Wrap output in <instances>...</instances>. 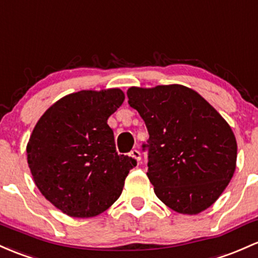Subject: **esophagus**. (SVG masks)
Listing matches in <instances>:
<instances>
[{
  "instance_id": "esophagus-1",
  "label": "esophagus",
  "mask_w": 258,
  "mask_h": 258,
  "mask_svg": "<svg viewBox=\"0 0 258 258\" xmlns=\"http://www.w3.org/2000/svg\"><path fill=\"white\" fill-rule=\"evenodd\" d=\"M131 157L135 158V159H137L138 161H140L141 158H142V157H141V152L137 151V149H134V151L131 152Z\"/></svg>"
}]
</instances>
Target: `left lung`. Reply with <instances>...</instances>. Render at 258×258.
Wrapping results in <instances>:
<instances>
[{"label": "left lung", "instance_id": "8db88e82", "mask_svg": "<svg viewBox=\"0 0 258 258\" xmlns=\"http://www.w3.org/2000/svg\"><path fill=\"white\" fill-rule=\"evenodd\" d=\"M128 104L149 134L148 179L161 202L194 216L211 207L233 177L237 144L231 127L196 90L181 84L131 87Z\"/></svg>", "mask_w": 258, "mask_h": 258}]
</instances>
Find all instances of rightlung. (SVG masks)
<instances>
[{
  "mask_svg": "<svg viewBox=\"0 0 258 258\" xmlns=\"http://www.w3.org/2000/svg\"><path fill=\"white\" fill-rule=\"evenodd\" d=\"M118 88L81 90L42 114L27 144L36 187L62 213L90 218L120 197L137 160L118 155L107 118L122 105Z\"/></svg>",
  "mask_w": 258,
  "mask_h": 258,
  "instance_id": "obj_1",
  "label": "right lung"
}]
</instances>
